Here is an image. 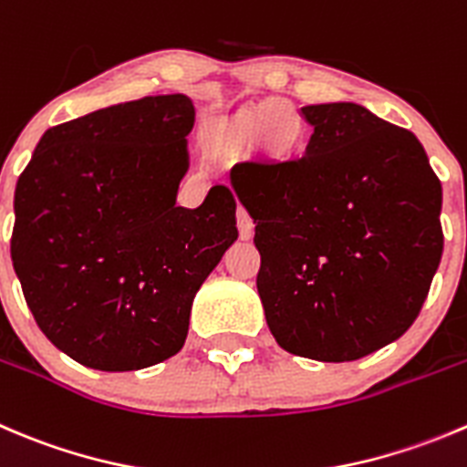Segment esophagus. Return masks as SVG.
I'll return each instance as SVG.
<instances>
[{
    "instance_id": "obj_1",
    "label": "esophagus",
    "mask_w": 467,
    "mask_h": 467,
    "mask_svg": "<svg viewBox=\"0 0 467 467\" xmlns=\"http://www.w3.org/2000/svg\"><path fill=\"white\" fill-rule=\"evenodd\" d=\"M237 228H239V237L242 239L253 237V221L244 207H237Z\"/></svg>"
}]
</instances>
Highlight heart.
I'll return each mask as SVG.
<instances>
[{"label":"heart","instance_id":"heart-1","mask_svg":"<svg viewBox=\"0 0 467 467\" xmlns=\"http://www.w3.org/2000/svg\"><path fill=\"white\" fill-rule=\"evenodd\" d=\"M285 127V130H280ZM287 127H294V135ZM216 141L225 148H251L265 141V150L271 160L287 161L303 148V128L292 104L283 99H266L257 107L239 109L230 119L216 125Z\"/></svg>","mask_w":467,"mask_h":467}]
</instances>
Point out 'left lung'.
I'll return each mask as SVG.
<instances>
[{
	"label": "left lung",
	"instance_id": "1",
	"mask_svg": "<svg viewBox=\"0 0 467 467\" xmlns=\"http://www.w3.org/2000/svg\"><path fill=\"white\" fill-rule=\"evenodd\" d=\"M306 157L246 161L230 184L255 223L275 342L347 363L410 328L442 255V187L413 132L356 102L310 104Z\"/></svg>",
	"mask_w": 467,
	"mask_h": 467
}]
</instances>
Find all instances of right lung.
I'll use <instances>...</instances> for the list:
<instances>
[{
	"mask_svg": "<svg viewBox=\"0 0 467 467\" xmlns=\"http://www.w3.org/2000/svg\"><path fill=\"white\" fill-rule=\"evenodd\" d=\"M192 98L148 95L49 128L16 187L11 260L45 337L84 368L171 358L193 296L237 239L233 192L175 205Z\"/></svg>",
	"mask_w": 467,
	"mask_h": 467,
	"instance_id": "add662e5",
	"label": "right lung"
}]
</instances>
